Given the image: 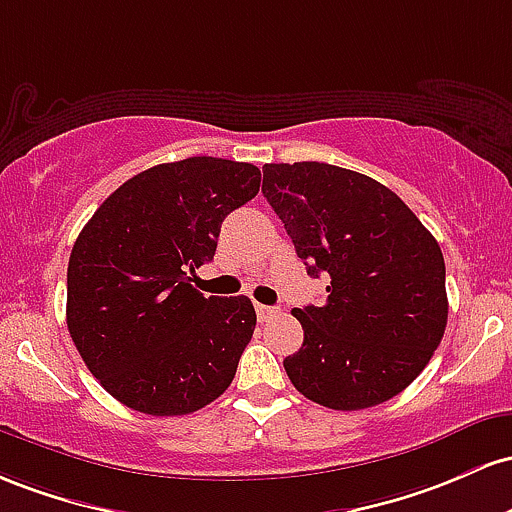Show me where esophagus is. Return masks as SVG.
Instances as JSON below:
<instances>
[{
	"label": "esophagus",
	"mask_w": 512,
	"mask_h": 512,
	"mask_svg": "<svg viewBox=\"0 0 512 512\" xmlns=\"http://www.w3.org/2000/svg\"><path fill=\"white\" fill-rule=\"evenodd\" d=\"M256 314H258V321H268V319H273L275 314H280V309L268 307V304H256Z\"/></svg>",
	"instance_id": "esophagus-1"
}]
</instances>
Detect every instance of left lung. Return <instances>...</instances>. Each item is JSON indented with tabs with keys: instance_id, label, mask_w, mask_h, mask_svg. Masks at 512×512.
Masks as SVG:
<instances>
[{
	"instance_id": "obj_1",
	"label": "left lung",
	"mask_w": 512,
	"mask_h": 512,
	"mask_svg": "<svg viewBox=\"0 0 512 512\" xmlns=\"http://www.w3.org/2000/svg\"><path fill=\"white\" fill-rule=\"evenodd\" d=\"M263 195L307 273L331 278L321 307L292 309L304 341L283 365L297 392L336 411L404 392L447 326L433 234L380 181L333 164H266Z\"/></svg>"
}]
</instances>
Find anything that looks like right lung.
<instances>
[{
	"label": "right lung",
	"instance_id": "right-lung-1",
	"mask_svg": "<svg viewBox=\"0 0 512 512\" xmlns=\"http://www.w3.org/2000/svg\"><path fill=\"white\" fill-rule=\"evenodd\" d=\"M261 188L254 164L188 157L132 176L94 212L67 266V329L120 404L183 416L232 384L256 329L249 297L191 285L225 217Z\"/></svg>",
	"mask_w": 512,
	"mask_h": 512
}]
</instances>
